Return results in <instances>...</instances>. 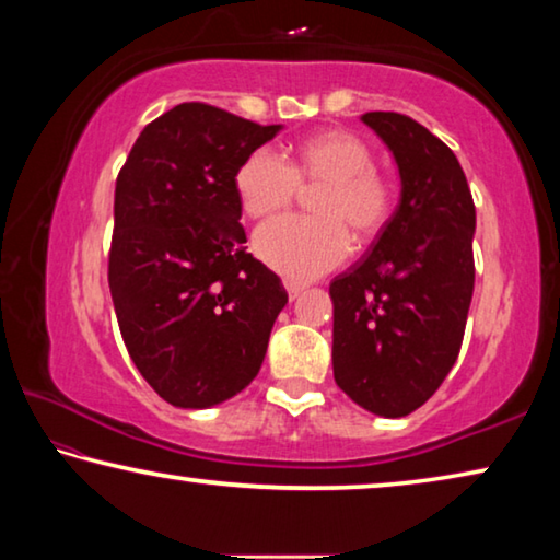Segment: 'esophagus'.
<instances>
[{"label":"esophagus","mask_w":560,"mask_h":560,"mask_svg":"<svg viewBox=\"0 0 560 560\" xmlns=\"http://www.w3.org/2000/svg\"><path fill=\"white\" fill-rule=\"evenodd\" d=\"M283 287H287V294H289V299H299V296H301V291H304V283L291 281V279H283Z\"/></svg>","instance_id":"34e87169"}]
</instances>
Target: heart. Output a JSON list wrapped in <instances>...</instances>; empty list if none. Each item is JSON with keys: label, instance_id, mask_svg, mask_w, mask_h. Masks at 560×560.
Segmentation results:
<instances>
[{"label": "heart", "instance_id": "b5f03b06", "mask_svg": "<svg viewBox=\"0 0 560 560\" xmlns=\"http://www.w3.org/2000/svg\"><path fill=\"white\" fill-rule=\"evenodd\" d=\"M301 184L324 186L314 197V219L281 217L254 236L259 259L283 277L308 281L339 266L351 236L371 238L392 211V186L374 168V152L351 131H324L301 141L294 166L269 149L248 154L236 172V194L252 219L287 209Z\"/></svg>", "mask_w": 560, "mask_h": 560}]
</instances>
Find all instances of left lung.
<instances>
[{"label":"left lung","mask_w":560,"mask_h":560,"mask_svg":"<svg viewBox=\"0 0 560 560\" xmlns=\"http://www.w3.org/2000/svg\"><path fill=\"white\" fill-rule=\"evenodd\" d=\"M401 197L371 252L331 281L334 378L366 411L401 419L448 376L474 296L476 207L456 154L419 121L369 112Z\"/></svg>","instance_id":"left-lung-1"}]
</instances>
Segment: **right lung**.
Masks as SVG:
<instances>
[{"label": "right lung", "mask_w": 560, "mask_h": 560, "mask_svg": "<svg viewBox=\"0 0 560 560\" xmlns=\"http://www.w3.org/2000/svg\"><path fill=\"white\" fill-rule=\"evenodd\" d=\"M189 102L141 131L114 191L109 289L139 374L176 408H211L259 374L289 294L244 252L236 172L279 135Z\"/></svg>", "instance_id": "right-lung-1"}]
</instances>
